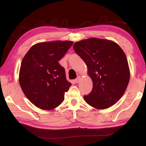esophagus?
<instances>
[{
  "label": "esophagus",
  "mask_w": 146,
  "mask_h": 146,
  "mask_svg": "<svg viewBox=\"0 0 146 146\" xmlns=\"http://www.w3.org/2000/svg\"><path fill=\"white\" fill-rule=\"evenodd\" d=\"M80 79H81L80 76H78V77L75 80V82L76 83H79V82H80Z\"/></svg>",
  "instance_id": "obj_1"
}]
</instances>
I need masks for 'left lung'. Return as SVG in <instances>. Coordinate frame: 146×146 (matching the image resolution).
Masks as SVG:
<instances>
[{
	"label": "left lung",
	"mask_w": 146,
	"mask_h": 146,
	"mask_svg": "<svg viewBox=\"0 0 146 146\" xmlns=\"http://www.w3.org/2000/svg\"><path fill=\"white\" fill-rule=\"evenodd\" d=\"M76 53L84 61L93 89L84 98L89 105L104 110L115 104L126 90L130 78L127 57L112 40L90 38L74 44Z\"/></svg>",
	"instance_id": "8db88e82"
}]
</instances>
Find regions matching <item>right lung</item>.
I'll return each instance as SVG.
<instances>
[{
  "mask_svg": "<svg viewBox=\"0 0 146 146\" xmlns=\"http://www.w3.org/2000/svg\"><path fill=\"white\" fill-rule=\"evenodd\" d=\"M73 44L70 40L37 43L24 56L19 71L20 86L36 107L51 110L64 101V94L71 84L58 61Z\"/></svg>",
  "mask_w": 146,
  "mask_h": 146,
  "instance_id": "obj_1",
  "label": "right lung"
}]
</instances>
